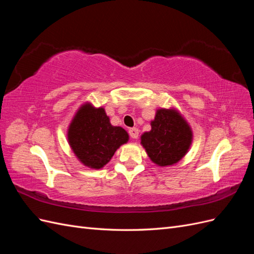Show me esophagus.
Returning <instances> with one entry per match:
<instances>
[{
	"label": "esophagus",
	"mask_w": 254,
	"mask_h": 254,
	"mask_svg": "<svg viewBox=\"0 0 254 254\" xmlns=\"http://www.w3.org/2000/svg\"><path fill=\"white\" fill-rule=\"evenodd\" d=\"M128 133L130 135L131 139H137V136H139V129L137 128H130L128 130Z\"/></svg>",
	"instance_id": "obj_1"
}]
</instances>
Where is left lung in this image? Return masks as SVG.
<instances>
[{
  "mask_svg": "<svg viewBox=\"0 0 254 254\" xmlns=\"http://www.w3.org/2000/svg\"><path fill=\"white\" fill-rule=\"evenodd\" d=\"M141 143L152 162L172 165L186 155L191 143V131L174 110L160 109L151 122V130L141 136Z\"/></svg>",
  "mask_w": 254,
  "mask_h": 254,
  "instance_id": "left-lung-1",
  "label": "left lung"
}]
</instances>
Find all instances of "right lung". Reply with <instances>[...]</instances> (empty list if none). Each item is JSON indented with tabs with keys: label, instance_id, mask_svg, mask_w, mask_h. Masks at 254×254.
<instances>
[{
	"label": "right lung",
	"instance_id": "right-lung-1",
	"mask_svg": "<svg viewBox=\"0 0 254 254\" xmlns=\"http://www.w3.org/2000/svg\"><path fill=\"white\" fill-rule=\"evenodd\" d=\"M68 143L81 162L91 168H102L109 162L128 133L110 124L103 108L84 105L72 121L67 132Z\"/></svg>",
	"mask_w": 254,
	"mask_h": 254
}]
</instances>
